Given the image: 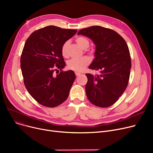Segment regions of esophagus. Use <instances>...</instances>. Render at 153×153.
I'll list each match as a JSON object with an SVG mask.
<instances>
[{"label": "esophagus", "mask_w": 153, "mask_h": 153, "mask_svg": "<svg viewBox=\"0 0 153 153\" xmlns=\"http://www.w3.org/2000/svg\"><path fill=\"white\" fill-rule=\"evenodd\" d=\"M75 74H76V76H79L81 75V73H80V72H76Z\"/></svg>", "instance_id": "1"}]
</instances>
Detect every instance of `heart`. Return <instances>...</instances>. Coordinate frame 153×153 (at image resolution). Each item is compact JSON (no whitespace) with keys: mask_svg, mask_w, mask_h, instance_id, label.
Listing matches in <instances>:
<instances>
[{"mask_svg":"<svg viewBox=\"0 0 153 153\" xmlns=\"http://www.w3.org/2000/svg\"><path fill=\"white\" fill-rule=\"evenodd\" d=\"M77 44L82 48V49H86L89 46V41L85 37L78 36L76 39ZM69 45V42L66 41L64 42L61 47V54L64 58L68 57V47ZM91 62V59L87 56H84L79 59H72L68 62V68L72 71L81 72L84 70L86 66H87Z\"/></svg>","mask_w":153,"mask_h":153,"instance_id":"b5f03b06","label":"heart"}]
</instances>
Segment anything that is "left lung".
Wrapping results in <instances>:
<instances>
[{"label": "left lung", "instance_id": "8db88e82", "mask_svg": "<svg viewBox=\"0 0 153 153\" xmlns=\"http://www.w3.org/2000/svg\"><path fill=\"white\" fill-rule=\"evenodd\" d=\"M77 35L95 44V58L89 68L100 72L97 76L85 74L87 97L96 106L110 107L125 92L129 81L131 61L128 45L115 31L100 26L81 29Z\"/></svg>", "mask_w": 153, "mask_h": 153}]
</instances>
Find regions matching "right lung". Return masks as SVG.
Returning a JSON list of instances; mask_svg holds the SVG:
<instances>
[{
  "label": "right lung",
  "mask_w": 153,
  "mask_h": 153,
  "mask_svg": "<svg viewBox=\"0 0 153 153\" xmlns=\"http://www.w3.org/2000/svg\"><path fill=\"white\" fill-rule=\"evenodd\" d=\"M76 32L48 26L33 32L24 45L20 58L24 84L31 97L43 106L55 107L68 97L76 75L72 70L62 71L66 63L61 47ZM58 70L60 74L54 75Z\"/></svg>",
  "instance_id": "obj_1"
}]
</instances>
